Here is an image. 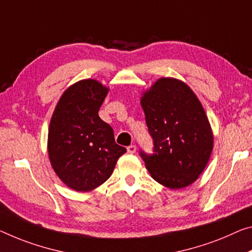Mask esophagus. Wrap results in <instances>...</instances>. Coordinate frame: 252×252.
Segmentation results:
<instances>
[{
	"label": "esophagus",
	"instance_id": "esophagus-1",
	"mask_svg": "<svg viewBox=\"0 0 252 252\" xmlns=\"http://www.w3.org/2000/svg\"><path fill=\"white\" fill-rule=\"evenodd\" d=\"M126 149H127V153H130V154H134L135 151H137V147H135L134 145H131V146L127 147Z\"/></svg>",
	"mask_w": 252,
	"mask_h": 252
}]
</instances>
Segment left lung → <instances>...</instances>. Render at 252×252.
<instances>
[{
    "mask_svg": "<svg viewBox=\"0 0 252 252\" xmlns=\"http://www.w3.org/2000/svg\"><path fill=\"white\" fill-rule=\"evenodd\" d=\"M140 103L154 139L153 155L140 151L146 168L168 189L189 186L213 150V132L201 102L186 83L161 77L143 92Z\"/></svg>",
    "mask_w": 252,
    "mask_h": 252,
    "instance_id": "obj_1",
    "label": "left lung"
}]
</instances>
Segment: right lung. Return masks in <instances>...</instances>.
Wrapping results in <instances>:
<instances>
[{
    "mask_svg": "<svg viewBox=\"0 0 252 252\" xmlns=\"http://www.w3.org/2000/svg\"><path fill=\"white\" fill-rule=\"evenodd\" d=\"M109 89L82 79L63 92L48 130V155L61 181L76 191H90L110 178L126 149L115 143L113 129L98 117Z\"/></svg>",
    "mask_w": 252,
    "mask_h": 252,
    "instance_id": "1",
    "label": "right lung"
}]
</instances>
